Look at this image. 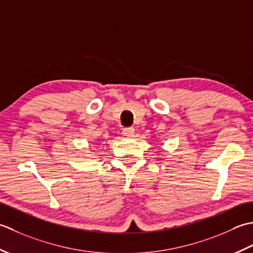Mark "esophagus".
I'll use <instances>...</instances> for the list:
<instances>
[{
    "mask_svg": "<svg viewBox=\"0 0 253 253\" xmlns=\"http://www.w3.org/2000/svg\"><path fill=\"white\" fill-rule=\"evenodd\" d=\"M123 134H125L126 137H132L133 134H134V128L133 127H126V128H125V130H123Z\"/></svg>",
    "mask_w": 253,
    "mask_h": 253,
    "instance_id": "obj_1",
    "label": "esophagus"
}]
</instances>
